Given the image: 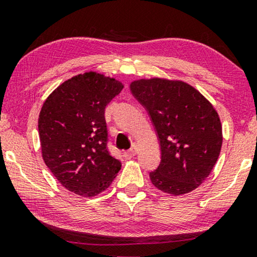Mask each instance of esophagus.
I'll return each instance as SVG.
<instances>
[{
	"label": "esophagus",
	"instance_id": "1",
	"mask_svg": "<svg viewBox=\"0 0 257 257\" xmlns=\"http://www.w3.org/2000/svg\"><path fill=\"white\" fill-rule=\"evenodd\" d=\"M137 153H138V146H137V144H132L131 149H130L128 151H126V152L124 153V157L127 158V159H131V158L135 157Z\"/></svg>",
	"mask_w": 257,
	"mask_h": 257
}]
</instances>
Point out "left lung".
<instances>
[{"mask_svg":"<svg viewBox=\"0 0 257 257\" xmlns=\"http://www.w3.org/2000/svg\"><path fill=\"white\" fill-rule=\"evenodd\" d=\"M146 108L159 139L161 161L150 179L172 195L192 192L212 172L222 146V127L213 105L187 83L161 78L130 85Z\"/></svg>","mask_w":257,"mask_h":257,"instance_id":"1","label":"left lung"}]
</instances>
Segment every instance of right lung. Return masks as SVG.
<instances>
[{"label": "right lung", "mask_w": 257, "mask_h": 257, "mask_svg": "<svg viewBox=\"0 0 257 257\" xmlns=\"http://www.w3.org/2000/svg\"><path fill=\"white\" fill-rule=\"evenodd\" d=\"M122 87L91 71L61 84L44 101L38 118L42 157L70 192L93 196L117 177L121 163L107 150L104 113Z\"/></svg>", "instance_id": "right-lung-1"}]
</instances>
